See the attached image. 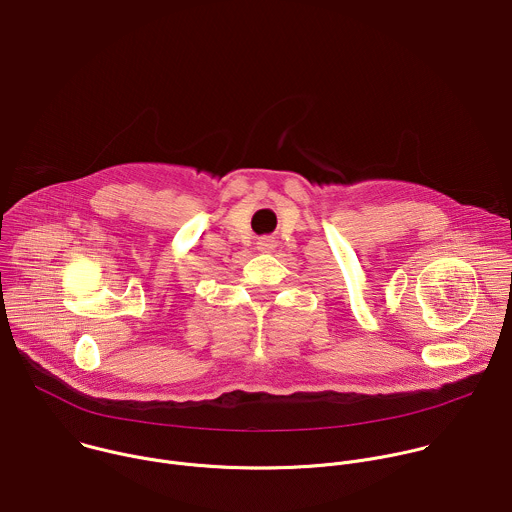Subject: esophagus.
<instances>
[{
  "instance_id": "obj_1",
  "label": "esophagus",
  "mask_w": 512,
  "mask_h": 512,
  "mask_svg": "<svg viewBox=\"0 0 512 512\" xmlns=\"http://www.w3.org/2000/svg\"><path fill=\"white\" fill-rule=\"evenodd\" d=\"M259 251H263V253H269V251H273V247H275V241L271 239V237H263L259 243Z\"/></svg>"
}]
</instances>
